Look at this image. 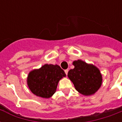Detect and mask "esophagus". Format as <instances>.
<instances>
[{
  "label": "esophagus",
  "mask_w": 122,
  "mask_h": 122,
  "mask_svg": "<svg viewBox=\"0 0 122 122\" xmlns=\"http://www.w3.org/2000/svg\"><path fill=\"white\" fill-rule=\"evenodd\" d=\"M65 73H66V75H67V74H68V69H66V70H65Z\"/></svg>",
  "instance_id": "34e87169"
}]
</instances>
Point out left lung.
Instances as JSON below:
<instances>
[{"label": "left lung", "mask_w": 122, "mask_h": 122, "mask_svg": "<svg viewBox=\"0 0 122 122\" xmlns=\"http://www.w3.org/2000/svg\"><path fill=\"white\" fill-rule=\"evenodd\" d=\"M74 68L68 73V76L75 88L83 96L94 94L102 83V74L99 69L92 64L78 59L73 62Z\"/></svg>", "instance_id": "1"}]
</instances>
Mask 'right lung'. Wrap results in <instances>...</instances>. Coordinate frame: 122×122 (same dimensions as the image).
<instances>
[{
  "instance_id": "add662e5",
  "label": "right lung",
  "mask_w": 122,
  "mask_h": 122,
  "mask_svg": "<svg viewBox=\"0 0 122 122\" xmlns=\"http://www.w3.org/2000/svg\"><path fill=\"white\" fill-rule=\"evenodd\" d=\"M65 76V71L57 65L45 64L40 68L30 71L26 82L33 94L47 99L53 96L59 80Z\"/></svg>"
}]
</instances>
